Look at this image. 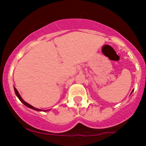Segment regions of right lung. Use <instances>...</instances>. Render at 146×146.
Wrapping results in <instances>:
<instances>
[{
    "label": "right lung",
    "instance_id": "add662e5",
    "mask_svg": "<svg viewBox=\"0 0 146 146\" xmlns=\"http://www.w3.org/2000/svg\"><path fill=\"white\" fill-rule=\"evenodd\" d=\"M14 90H15V93H16V95H17V97L18 98V99H19V100H21V102H22V103L23 104H25V106H26L29 107V108H32V109H33V110H38V111H43V110H42L41 109H38V108H34V107L32 106H31V105H30V104H28V103H27V102H25L24 101V100H23V99H22V98L21 97V95H20L19 93H18L17 89H16V88H15V87H14Z\"/></svg>",
    "mask_w": 146,
    "mask_h": 146
}]
</instances>
